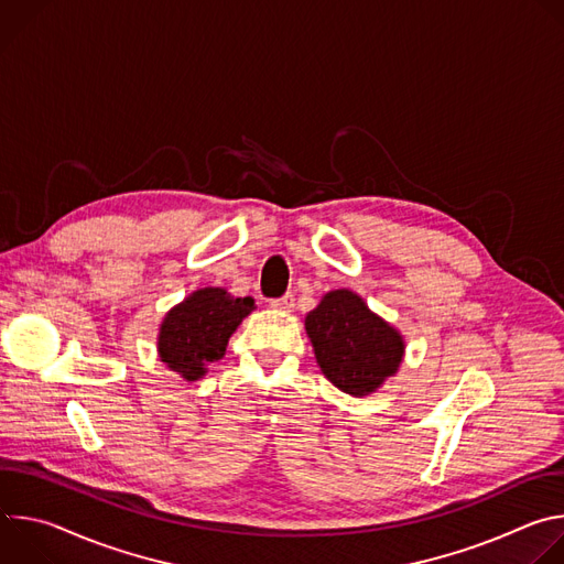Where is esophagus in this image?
<instances>
[{
  "instance_id": "esophagus-1",
  "label": "esophagus",
  "mask_w": 564,
  "mask_h": 564,
  "mask_svg": "<svg viewBox=\"0 0 564 564\" xmlns=\"http://www.w3.org/2000/svg\"><path fill=\"white\" fill-rule=\"evenodd\" d=\"M270 307L281 310V312H292V310H294V296H292V294H285V296H281V299H272V301H270Z\"/></svg>"
}]
</instances>
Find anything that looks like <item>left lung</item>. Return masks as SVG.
I'll return each instance as SVG.
<instances>
[{"label":"left lung","instance_id":"left-lung-1","mask_svg":"<svg viewBox=\"0 0 564 564\" xmlns=\"http://www.w3.org/2000/svg\"><path fill=\"white\" fill-rule=\"evenodd\" d=\"M305 333L321 372L352 397L377 392L406 355L404 335L348 288L321 296L305 316Z\"/></svg>","mask_w":564,"mask_h":564}]
</instances>
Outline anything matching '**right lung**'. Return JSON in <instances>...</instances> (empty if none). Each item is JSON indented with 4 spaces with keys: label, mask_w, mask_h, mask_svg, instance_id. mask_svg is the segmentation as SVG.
Masks as SVG:
<instances>
[{
    "label": "right lung",
    "mask_w": 564,
    "mask_h": 564,
    "mask_svg": "<svg viewBox=\"0 0 564 564\" xmlns=\"http://www.w3.org/2000/svg\"><path fill=\"white\" fill-rule=\"evenodd\" d=\"M252 296H231L225 288H200L174 305L158 330V357L185 381L207 375L223 359L227 341L252 310Z\"/></svg>",
    "instance_id": "1"
}]
</instances>
